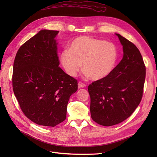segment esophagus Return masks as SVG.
I'll list each match as a JSON object with an SVG mask.
<instances>
[{"label":"esophagus","mask_w":157,"mask_h":157,"mask_svg":"<svg viewBox=\"0 0 157 157\" xmlns=\"http://www.w3.org/2000/svg\"><path fill=\"white\" fill-rule=\"evenodd\" d=\"M85 86H86V85H85V84H84V83H82V82H79L78 83V88H84Z\"/></svg>","instance_id":"esophagus-1"}]
</instances>
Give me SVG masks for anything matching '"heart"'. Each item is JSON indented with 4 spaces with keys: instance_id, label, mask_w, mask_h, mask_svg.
<instances>
[{
    "instance_id": "b5f03b06",
    "label": "heart",
    "mask_w": 157,
    "mask_h": 157,
    "mask_svg": "<svg viewBox=\"0 0 157 157\" xmlns=\"http://www.w3.org/2000/svg\"><path fill=\"white\" fill-rule=\"evenodd\" d=\"M118 50L111 42L88 36H80L71 42L69 48L59 55L60 63L70 77L77 75L80 67L93 80L105 78L115 67Z\"/></svg>"
}]
</instances>
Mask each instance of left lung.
Here are the masks:
<instances>
[{"label":"left lung","instance_id":"8db88e82","mask_svg":"<svg viewBox=\"0 0 157 157\" xmlns=\"http://www.w3.org/2000/svg\"><path fill=\"white\" fill-rule=\"evenodd\" d=\"M123 48V58L107 77L88 86L90 113L98 124L110 126L125 121L141 100L145 66L138 48L116 33Z\"/></svg>","mask_w":157,"mask_h":157}]
</instances>
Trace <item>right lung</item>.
<instances>
[{"label": "right lung", "instance_id": "1", "mask_svg": "<svg viewBox=\"0 0 157 157\" xmlns=\"http://www.w3.org/2000/svg\"><path fill=\"white\" fill-rule=\"evenodd\" d=\"M58 31L42 29L18 50L13 62V93L25 115L36 124L54 127L65 120L77 80L59 67Z\"/></svg>", "mask_w": 157, "mask_h": 157}]
</instances>
